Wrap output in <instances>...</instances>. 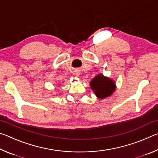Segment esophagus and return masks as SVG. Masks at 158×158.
Here are the masks:
<instances>
[{
    "label": "esophagus",
    "mask_w": 158,
    "mask_h": 158,
    "mask_svg": "<svg viewBox=\"0 0 158 158\" xmlns=\"http://www.w3.org/2000/svg\"><path fill=\"white\" fill-rule=\"evenodd\" d=\"M74 74H75L77 76H79V74H80V71L79 70V69H77V70H76L75 72H74Z\"/></svg>",
    "instance_id": "esophagus-1"
}]
</instances>
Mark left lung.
<instances>
[{"label": "left lung", "mask_w": 158, "mask_h": 158, "mask_svg": "<svg viewBox=\"0 0 158 158\" xmlns=\"http://www.w3.org/2000/svg\"><path fill=\"white\" fill-rule=\"evenodd\" d=\"M90 86L95 91V94L100 99L111 95L115 90L114 82L102 74L95 77L90 82Z\"/></svg>", "instance_id": "8db88e82"}]
</instances>
